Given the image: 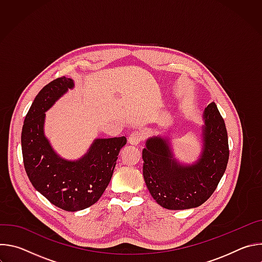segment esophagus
<instances>
[{
	"instance_id": "1",
	"label": "esophagus",
	"mask_w": 262,
	"mask_h": 262,
	"mask_svg": "<svg viewBox=\"0 0 262 262\" xmlns=\"http://www.w3.org/2000/svg\"><path fill=\"white\" fill-rule=\"evenodd\" d=\"M142 140H143V134L141 132H139V130L133 132L129 135V137H128V142L132 145H139Z\"/></svg>"
}]
</instances>
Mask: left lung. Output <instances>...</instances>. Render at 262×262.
<instances>
[{
	"mask_svg": "<svg viewBox=\"0 0 262 262\" xmlns=\"http://www.w3.org/2000/svg\"><path fill=\"white\" fill-rule=\"evenodd\" d=\"M203 146L200 159L182 165L173 157L169 140L152 137L142 151L143 176L149 193L164 208L189 209L203 204L225 173L229 146L225 122L214 102L203 113Z\"/></svg>",
	"mask_w": 262,
	"mask_h": 262,
	"instance_id": "8db88e82",
	"label": "left lung"
}]
</instances>
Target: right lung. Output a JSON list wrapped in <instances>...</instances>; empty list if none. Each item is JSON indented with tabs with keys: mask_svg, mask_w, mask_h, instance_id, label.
<instances>
[{
	"mask_svg": "<svg viewBox=\"0 0 262 262\" xmlns=\"http://www.w3.org/2000/svg\"><path fill=\"white\" fill-rule=\"evenodd\" d=\"M73 81L58 78L35 97L21 130V151L27 175L34 188L51 203L66 211L85 209L98 201L113 175L125 137L95 139L87 154L78 161L58 156L45 136L46 112Z\"/></svg>",
	"mask_w": 262,
	"mask_h": 262,
	"instance_id": "right-lung-1",
	"label": "right lung"
}]
</instances>
